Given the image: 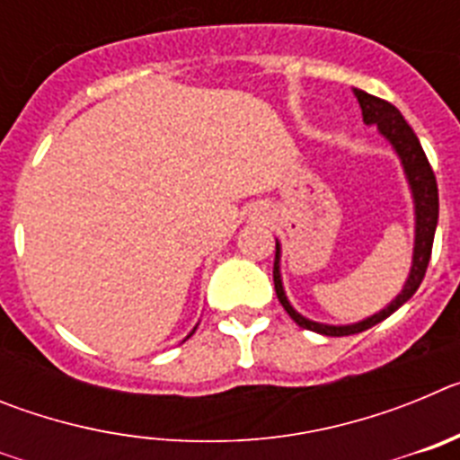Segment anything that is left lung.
<instances>
[{"instance_id":"1","label":"left lung","mask_w":460,"mask_h":460,"mask_svg":"<svg viewBox=\"0 0 460 460\" xmlns=\"http://www.w3.org/2000/svg\"><path fill=\"white\" fill-rule=\"evenodd\" d=\"M359 101L361 117H364V124L376 126L380 136L392 145V149L396 152L398 161L403 165V174L408 180L410 193H412V205H414V249H412V267H410V274L405 279L403 288L394 296L392 302L382 311L373 313L368 318L359 320V323L352 324H324L315 323V320L304 318L302 313H296L295 306L288 299L286 290H283V279H280V242L276 239V258H274V288L276 296H279L280 306L286 308L288 315L295 320L299 327L311 329V332H318L323 336H350L359 334L364 329H371L373 324L382 323L385 318H389L394 311L403 306L410 296L417 292V288L421 286L424 280L426 267H429L430 260V249H433V237H436L438 227V209H440V202H438V184L436 174L430 170L429 158H426L424 149L420 145V137L414 136V131L410 128L408 121L403 119V115L394 108L387 101L371 96V93L361 92V89H352Z\"/></svg>"}]
</instances>
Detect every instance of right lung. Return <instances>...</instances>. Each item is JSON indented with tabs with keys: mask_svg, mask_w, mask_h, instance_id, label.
Returning <instances> with one entry per match:
<instances>
[{
	"mask_svg": "<svg viewBox=\"0 0 460 460\" xmlns=\"http://www.w3.org/2000/svg\"><path fill=\"white\" fill-rule=\"evenodd\" d=\"M193 332H195V327H193ZM193 332H190V334H189V336H193ZM189 336H186V339H189Z\"/></svg>",
	"mask_w": 460,
	"mask_h": 460,
	"instance_id": "obj_1",
	"label": "right lung"
}]
</instances>
